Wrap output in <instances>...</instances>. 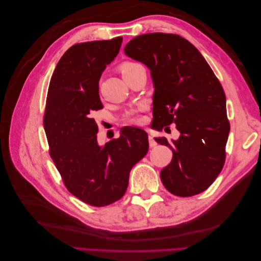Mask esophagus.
Returning a JSON list of instances; mask_svg holds the SVG:
<instances>
[{"label":"esophagus","instance_id":"obj_1","mask_svg":"<svg viewBox=\"0 0 261 261\" xmlns=\"http://www.w3.org/2000/svg\"><path fill=\"white\" fill-rule=\"evenodd\" d=\"M148 141H149V146H150V147H155V146H156L155 140L153 139L152 136H149V137H148Z\"/></svg>","mask_w":261,"mask_h":261}]
</instances>
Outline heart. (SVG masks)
Here are the masks:
<instances>
[{
  "instance_id": "b5f03b06",
  "label": "heart",
  "mask_w": 261,
  "mask_h": 261,
  "mask_svg": "<svg viewBox=\"0 0 261 261\" xmlns=\"http://www.w3.org/2000/svg\"><path fill=\"white\" fill-rule=\"evenodd\" d=\"M139 65L138 63H133V62H124L123 64L120 65V67H118V69H120V72L123 76V78L127 75V73L129 72V70L132 68H134L135 66ZM126 122H127L128 124H141L144 122V117L143 115L140 114V111L138 110V111H135L130 113L127 117H126Z\"/></svg>"
}]
</instances>
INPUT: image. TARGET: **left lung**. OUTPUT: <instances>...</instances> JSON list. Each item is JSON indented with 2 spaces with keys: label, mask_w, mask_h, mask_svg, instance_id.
<instances>
[{
  "label": "left lung",
  "mask_w": 261,
  "mask_h": 261,
  "mask_svg": "<svg viewBox=\"0 0 261 261\" xmlns=\"http://www.w3.org/2000/svg\"><path fill=\"white\" fill-rule=\"evenodd\" d=\"M124 52L151 70V127L168 129L175 123L180 133L172 144L165 137L154 138L173 152L160 173L164 187L179 197L206 191L223 169L230 133L225 93L217 76L200 52L178 35H140Z\"/></svg>",
  "instance_id": "8db88e82"
}]
</instances>
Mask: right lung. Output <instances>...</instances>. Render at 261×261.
I'll return each mask as SVG.
<instances>
[{"label": "right lung", "instance_id": "right-lung-1", "mask_svg": "<svg viewBox=\"0 0 261 261\" xmlns=\"http://www.w3.org/2000/svg\"><path fill=\"white\" fill-rule=\"evenodd\" d=\"M122 37L76 43L63 54L49 85L43 126L49 153L67 191L93 207L124 196L132 168L148 152L147 133L124 127L103 147L91 117L103 108L99 97L102 72L120 51Z\"/></svg>", "mask_w": 261, "mask_h": 261}]
</instances>
